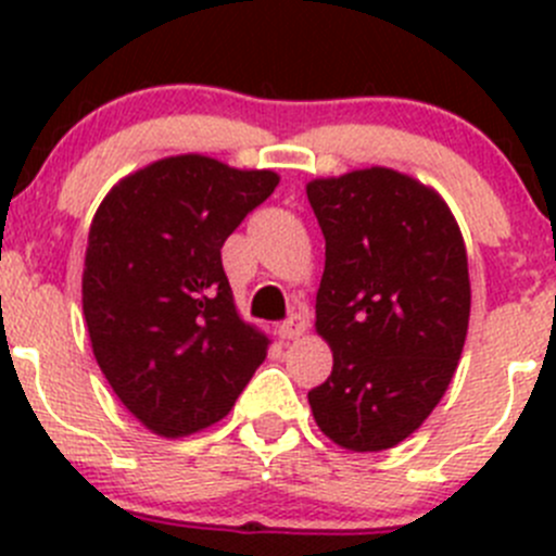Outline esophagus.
<instances>
[{"instance_id":"obj_1","label":"esophagus","mask_w":556,"mask_h":556,"mask_svg":"<svg viewBox=\"0 0 556 556\" xmlns=\"http://www.w3.org/2000/svg\"><path fill=\"white\" fill-rule=\"evenodd\" d=\"M304 333H306V317H304V314H293V317L285 319V323L279 325V339H282V341L301 339Z\"/></svg>"}]
</instances>
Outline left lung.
I'll return each instance as SVG.
<instances>
[{"label": "left lung", "instance_id": "1", "mask_svg": "<svg viewBox=\"0 0 556 556\" xmlns=\"http://www.w3.org/2000/svg\"><path fill=\"white\" fill-rule=\"evenodd\" d=\"M306 195L325 237L314 328L333 352L309 390L314 422L346 452L392 450L439 406L463 355V233L439 190L387 166L317 177Z\"/></svg>", "mask_w": 556, "mask_h": 556}]
</instances>
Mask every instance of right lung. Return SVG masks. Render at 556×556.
I'll return each instance as SVG.
<instances>
[{
  "label": "right lung",
  "instance_id": "right-lung-1",
  "mask_svg": "<svg viewBox=\"0 0 556 556\" xmlns=\"http://www.w3.org/2000/svg\"><path fill=\"white\" fill-rule=\"evenodd\" d=\"M277 185L271 169L185 153L126 174L99 204L83 314L112 392L150 433L220 422L266 361L271 341L233 304L220 247Z\"/></svg>",
  "mask_w": 556,
  "mask_h": 556
}]
</instances>
